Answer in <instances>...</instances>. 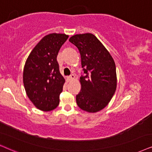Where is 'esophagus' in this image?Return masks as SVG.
I'll list each match as a JSON object with an SVG mask.
<instances>
[{
	"label": "esophagus",
	"instance_id": "obj_1",
	"mask_svg": "<svg viewBox=\"0 0 152 152\" xmlns=\"http://www.w3.org/2000/svg\"><path fill=\"white\" fill-rule=\"evenodd\" d=\"M74 78H75L74 75V74H72V75H70L69 76H68L67 79H68V80H72L74 79Z\"/></svg>",
	"mask_w": 152,
	"mask_h": 152
}]
</instances>
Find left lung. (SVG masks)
<instances>
[{"mask_svg": "<svg viewBox=\"0 0 152 152\" xmlns=\"http://www.w3.org/2000/svg\"><path fill=\"white\" fill-rule=\"evenodd\" d=\"M69 41L79 50L85 74L80 78L81 90L76 95V103L87 112H98L108 105L116 90L114 60L92 34L75 35Z\"/></svg>", "mask_w": 152, "mask_h": 152, "instance_id": "obj_1", "label": "left lung"}]
</instances>
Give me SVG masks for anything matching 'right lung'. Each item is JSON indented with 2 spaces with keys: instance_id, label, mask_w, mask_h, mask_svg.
<instances>
[{
  "instance_id": "add662e5",
  "label": "right lung",
  "mask_w": 152,
  "mask_h": 152,
  "mask_svg": "<svg viewBox=\"0 0 152 152\" xmlns=\"http://www.w3.org/2000/svg\"><path fill=\"white\" fill-rule=\"evenodd\" d=\"M69 36L46 35L32 49L23 69V84L28 98L39 110L50 111L60 102L64 83L57 61L58 52Z\"/></svg>"
}]
</instances>
